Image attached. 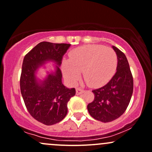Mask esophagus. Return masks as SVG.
Instances as JSON below:
<instances>
[{"instance_id":"34e87169","label":"esophagus","mask_w":152,"mask_h":152,"mask_svg":"<svg viewBox=\"0 0 152 152\" xmlns=\"http://www.w3.org/2000/svg\"><path fill=\"white\" fill-rule=\"evenodd\" d=\"M76 95H80V94L83 93V92H84V89L80 88V87H78V88H76Z\"/></svg>"}]
</instances>
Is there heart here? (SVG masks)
<instances>
[{
	"mask_svg": "<svg viewBox=\"0 0 152 152\" xmlns=\"http://www.w3.org/2000/svg\"><path fill=\"white\" fill-rule=\"evenodd\" d=\"M117 56L114 49L103 45H86L70 52L69 60L63 61V73L66 80L75 84L83 72L84 81L89 87L106 84L116 71Z\"/></svg>",
	"mask_w": 152,
	"mask_h": 152,
	"instance_id": "b5f03b06",
	"label": "heart"
}]
</instances>
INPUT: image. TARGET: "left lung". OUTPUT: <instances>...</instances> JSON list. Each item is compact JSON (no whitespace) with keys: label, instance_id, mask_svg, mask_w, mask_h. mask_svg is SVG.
Instances as JSON below:
<instances>
[{"label":"left lung","instance_id":"8db88e82","mask_svg":"<svg viewBox=\"0 0 152 152\" xmlns=\"http://www.w3.org/2000/svg\"><path fill=\"white\" fill-rule=\"evenodd\" d=\"M117 55L116 72L100 88L93 89V101L87 105L89 114L102 122H110L124 114L133 92V78L125 55L113 46Z\"/></svg>","mask_w":152,"mask_h":152}]
</instances>
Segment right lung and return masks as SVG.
Instances as JSON below:
<instances>
[{"mask_svg":"<svg viewBox=\"0 0 152 152\" xmlns=\"http://www.w3.org/2000/svg\"><path fill=\"white\" fill-rule=\"evenodd\" d=\"M68 44L43 41L25 56L20 76V90L30 114L38 122L52 125L62 121L68 113V102L76 95L75 88L68 89L62 83V72L57 66L55 73L38 83L35 73L46 61L61 65Z\"/></svg>","mask_w":152,"mask_h":152,"instance_id":"add662e5","label":"right lung"}]
</instances>
